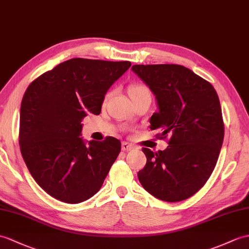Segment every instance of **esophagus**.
Masks as SVG:
<instances>
[{
	"mask_svg": "<svg viewBox=\"0 0 249 249\" xmlns=\"http://www.w3.org/2000/svg\"><path fill=\"white\" fill-rule=\"evenodd\" d=\"M135 148V146L132 144L128 143V142H122V151L124 152H128V151H132Z\"/></svg>",
	"mask_w": 249,
	"mask_h": 249,
	"instance_id": "34e87169",
	"label": "esophagus"
}]
</instances>
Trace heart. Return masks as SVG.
<instances>
[{
    "label": "heart",
    "instance_id": "obj_1",
    "mask_svg": "<svg viewBox=\"0 0 249 249\" xmlns=\"http://www.w3.org/2000/svg\"><path fill=\"white\" fill-rule=\"evenodd\" d=\"M148 90L145 86L141 85V84H134L129 87V95L132 94H136L139 93V92H142V91H145Z\"/></svg>",
    "mask_w": 249,
    "mask_h": 249
}]
</instances>
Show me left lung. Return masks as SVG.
Instances as JSON below:
<instances>
[{
  "mask_svg": "<svg viewBox=\"0 0 249 249\" xmlns=\"http://www.w3.org/2000/svg\"><path fill=\"white\" fill-rule=\"evenodd\" d=\"M134 71L156 95L152 129L166 139L164 151L143 147L146 164L139 181L156 198L174 203L193 196L211 176L224 140L221 104L213 86L179 65H135Z\"/></svg>",
  "mask_w": 249,
  "mask_h": 249,
  "instance_id": "left-lung-1",
  "label": "left lung"
}]
</instances>
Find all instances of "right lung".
Returning a JSON list of instances; mask_svg holds the SVG:
<instances>
[{"instance_id": "right-lung-1", "label": "right lung", "mask_w": 249, "mask_h": 249, "mask_svg": "<svg viewBox=\"0 0 249 249\" xmlns=\"http://www.w3.org/2000/svg\"><path fill=\"white\" fill-rule=\"evenodd\" d=\"M130 66L72 58L27 87L20 110V149L35 181L52 197L78 204L101 189L121 142L106 137L86 145L79 137L82 121L88 113H101L107 90Z\"/></svg>"}]
</instances>
